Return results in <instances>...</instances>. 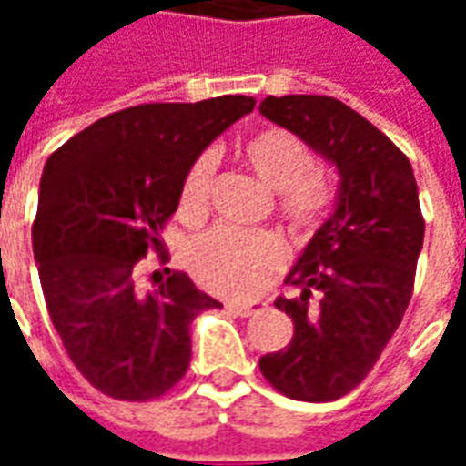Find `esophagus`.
I'll list each match as a JSON object with an SVG mask.
<instances>
[{
	"label": "esophagus",
	"mask_w": 466,
	"mask_h": 466,
	"mask_svg": "<svg viewBox=\"0 0 466 466\" xmlns=\"http://www.w3.org/2000/svg\"><path fill=\"white\" fill-rule=\"evenodd\" d=\"M227 309H229L232 314H237V317H252V314L267 309V304H264V302H249V304L229 302V304H227Z\"/></svg>",
	"instance_id": "esophagus-1"
}]
</instances>
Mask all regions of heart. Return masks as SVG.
<instances>
[{"instance_id": "b5f03b06", "label": "heart", "mask_w": 466, "mask_h": 466, "mask_svg": "<svg viewBox=\"0 0 466 466\" xmlns=\"http://www.w3.org/2000/svg\"><path fill=\"white\" fill-rule=\"evenodd\" d=\"M244 157L264 182L279 192V212L297 229L322 222L332 207V187L317 174V154L302 137L289 129L257 132L244 147ZM217 157L199 154L187 169L179 192V212L187 219L202 217L209 202ZM184 262L197 282L209 292L252 299L282 272L287 252L279 237L267 232H239L232 227H214L189 239Z\"/></svg>"}]
</instances>
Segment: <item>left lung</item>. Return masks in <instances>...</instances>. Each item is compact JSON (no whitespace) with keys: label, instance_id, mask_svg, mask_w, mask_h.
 Masks as SVG:
<instances>
[{"label":"left lung","instance_id":"left-lung-1","mask_svg":"<svg viewBox=\"0 0 466 466\" xmlns=\"http://www.w3.org/2000/svg\"><path fill=\"white\" fill-rule=\"evenodd\" d=\"M259 112L342 177L334 214L284 279L297 297L274 302L292 317V342L259 370L289 400L334 401L370 374L407 312L424 242L417 179L400 147L334 96H267Z\"/></svg>","mask_w":466,"mask_h":466}]
</instances>
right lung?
Wrapping results in <instances>:
<instances>
[{
    "instance_id": "obj_1",
    "label": "right lung",
    "mask_w": 466,
    "mask_h": 466,
    "mask_svg": "<svg viewBox=\"0 0 466 466\" xmlns=\"http://www.w3.org/2000/svg\"><path fill=\"white\" fill-rule=\"evenodd\" d=\"M254 109L252 96L154 102L102 116L45 164L32 247L69 360L95 390L124 401L162 397L187 374L194 317L222 304L184 272L137 287L147 252L167 262L162 229L187 169Z\"/></svg>"
}]
</instances>
